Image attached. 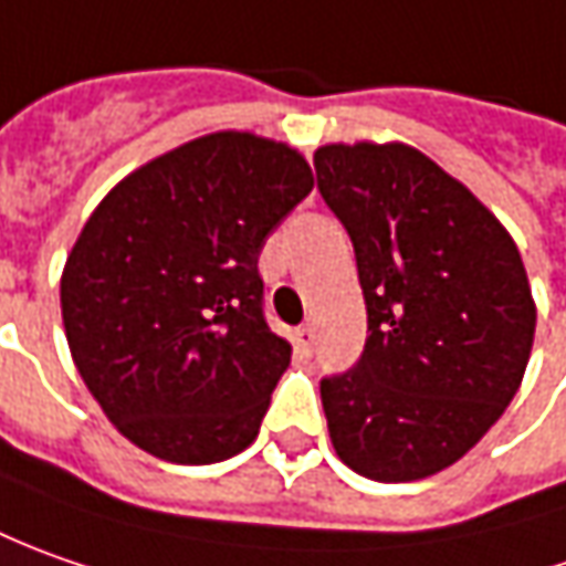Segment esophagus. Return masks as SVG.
<instances>
[{"label": "esophagus", "instance_id": "1", "mask_svg": "<svg viewBox=\"0 0 566 566\" xmlns=\"http://www.w3.org/2000/svg\"><path fill=\"white\" fill-rule=\"evenodd\" d=\"M294 342L301 350H313V344H316V332H313V325H301L297 332H294Z\"/></svg>", "mask_w": 566, "mask_h": 566}]
</instances>
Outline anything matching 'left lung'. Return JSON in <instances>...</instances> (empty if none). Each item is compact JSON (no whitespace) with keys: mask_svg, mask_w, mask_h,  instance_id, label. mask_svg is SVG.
Instances as JSON below:
<instances>
[{"mask_svg":"<svg viewBox=\"0 0 566 566\" xmlns=\"http://www.w3.org/2000/svg\"><path fill=\"white\" fill-rule=\"evenodd\" d=\"M322 200L347 228L366 347L319 381L338 458L376 482L458 463L523 381L536 303L514 238L476 197L407 144H328Z\"/></svg>","mask_w":566,"mask_h":566,"instance_id":"8db88e82","label":"left lung"}]
</instances>
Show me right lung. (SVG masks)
<instances>
[{
	"mask_svg": "<svg viewBox=\"0 0 566 566\" xmlns=\"http://www.w3.org/2000/svg\"><path fill=\"white\" fill-rule=\"evenodd\" d=\"M310 190L297 149L219 130L130 171L93 209L62 272V322L127 441L171 463L253 444L291 363L256 263Z\"/></svg>",
	"mask_w": 566,
	"mask_h": 566,
	"instance_id": "obj_1",
	"label": "right lung"
}]
</instances>
